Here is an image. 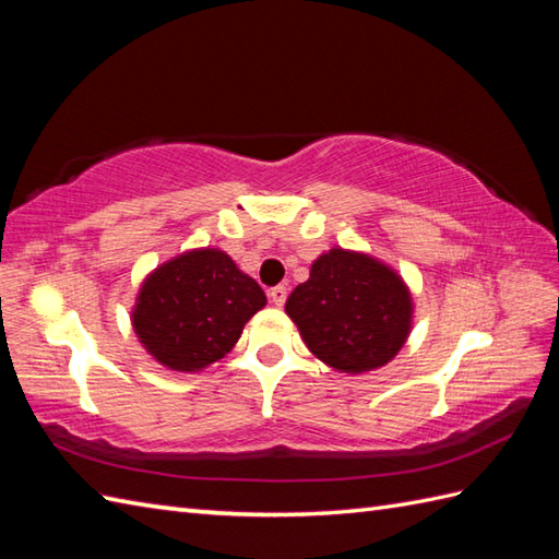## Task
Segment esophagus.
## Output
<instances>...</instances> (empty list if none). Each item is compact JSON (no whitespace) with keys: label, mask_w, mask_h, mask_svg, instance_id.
Returning a JSON list of instances; mask_svg holds the SVG:
<instances>
[{"label":"esophagus","mask_w":559,"mask_h":559,"mask_svg":"<svg viewBox=\"0 0 559 559\" xmlns=\"http://www.w3.org/2000/svg\"><path fill=\"white\" fill-rule=\"evenodd\" d=\"M269 298H271V302L276 305V307H283V302H286V298H288V290H286V286H276V288H271V290H269Z\"/></svg>","instance_id":"1"}]
</instances>
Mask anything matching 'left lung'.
<instances>
[{
  "label": "left lung",
  "instance_id": "1",
  "mask_svg": "<svg viewBox=\"0 0 559 559\" xmlns=\"http://www.w3.org/2000/svg\"><path fill=\"white\" fill-rule=\"evenodd\" d=\"M413 295L401 273L358 249L331 247L290 293L286 314L331 370L365 374L396 358L413 329Z\"/></svg>",
  "mask_w": 559,
  "mask_h": 559
}]
</instances>
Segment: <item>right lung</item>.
<instances>
[{"label": "right lung", "instance_id": "obj_1", "mask_svg": "<svg viewBox=\"0 0 559 559\" xmlns=\"http://www.w3.org/2000/svg\"><path fill=\"white\" fill-rule=\"evenodd\" d=\"M264 305V290L230 254L197 247L141 281L132 326L153 360L173 372H201L233 350Z\"/></svg>", "mask_w": 559, "mask_h": 559}]
</instances>
